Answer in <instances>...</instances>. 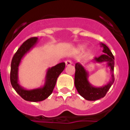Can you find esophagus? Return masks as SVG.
<instances>
[{
	"label": "esophagus",
	"mask_w": 130,
	"mask_h": 130,
	"mask_svg": "<svg viewBox=\"0 0 130 130\" xmlns=\"http://www.w3.org/2000/svg\"><path fill=\"white\" fill-rule=\"evenodd\" d=\"M65 64H66V66H70L72 63V61H71V60H66V61H65Z\"/></svg>",
	"instance_id": "esophagus-1"
}]
</instances>
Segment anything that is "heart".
Instances as JSON below:
<instances>
[{"mask_svg": "<svg viewBox=\"0 0 130 130\" xmlns=\"http://www.w3.org/2000/svg\"><path fill=\"white\" fill-rule=\"evenodd\" d=\"M84 48H85V46H84V45H79V46H78L77 47L76 51H78V52H80V51H82L83 50Z\"/></svg>", "mask_w": 130, "mask_h": 130, "instance_id": "heart-1", "label": "heart"}]
</instances>
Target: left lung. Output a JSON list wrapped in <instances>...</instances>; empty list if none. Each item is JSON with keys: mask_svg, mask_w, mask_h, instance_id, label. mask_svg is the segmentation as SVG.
<instances>
[{"mask_svg": "<svg viewBox=\"0 0 130 130\" xmlns=\"http://www.w3.org/2000/svg\"><path fill=\"white\" fill-rule=\"evenodd\" d=\"M100 45L103 47L102 51L104 54L98 57L94 58L92 61L97 63H102L104 62H107V66L109 68L110 71L111 72V80L107 85L100 87L93 86L88 81V73L86 70L85 68L79 62L75 64V88L79 94L87 100L95 101L104 98L115 81L114 56L112 55L111 51L106 45L101 43Z\"/></svg>", "mask_w": 130, "mask_h": 130, "instance_id": "8db88e82", "label": "left lung"}]
</instances>
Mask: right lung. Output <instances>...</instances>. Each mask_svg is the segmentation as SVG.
<instances>
[{
	"label": "right lung",
	"instance_id": "right-lung-1",
	"mask_svg": "<svg viewBox=\"0 0 130 130\" xmlns=\"http://www.w3.org/2000/svg\"><path fill=\"white\" fill-rule=\"evenodd\" d=\"M38 41V38H31L25 41L21 45L15 54L13 55L11 60L10 71V81L12 87L25 100L34 102L44 100L51 94L56 85L57 78L65 68L64 62L59 63L56 66L49 68L46 72L45 81L43 87L27 90L21 86L18 79L19 64L24 56L34 47Z\"/></svg>",
	"mask_w": 130,
	"mask_h": 130
}]
</instances>
